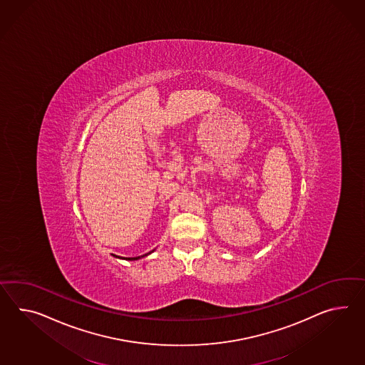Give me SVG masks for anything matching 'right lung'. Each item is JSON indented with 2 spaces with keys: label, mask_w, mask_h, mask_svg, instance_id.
Here are the masks:
<instances>
[{
  "label": "right lung",
  "mask_w": 365,
  "mask_h": 365,
  "mask_svg": "<svg viewBox=\"0 0 365 365\" xmlns=\"http://www.w3.org/2000/svg\"><path fill=\"white\" fill-rule=\"evenodd\" d=\"M154 250H151V252H149V253H146V255H143V256H138V257H124V259H129V261H134V259H140V258L145 257V256H148V255H150V253H153Z\"/></svg>",
  "instance_id": "1"
}]
</instances>
